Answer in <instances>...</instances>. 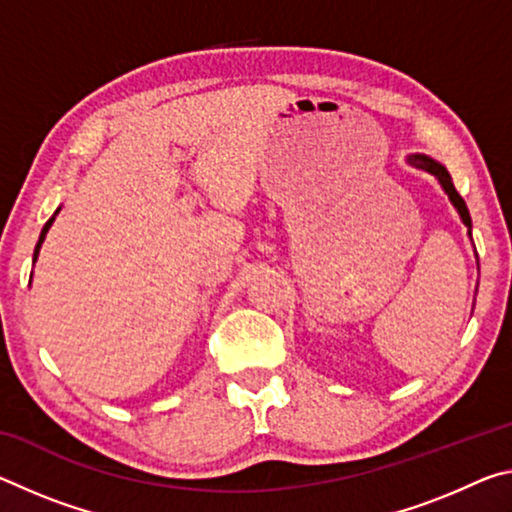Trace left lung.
<instances>
[{
    "label": "left lung",
    "instance_id": "8db88e82",
    "mask_svg": "<svg viewBox=\"0 0 512 512\" xmlns=\"http://www.w3.org/2000/svg\"><path fill=\"white\" fill-rule=\"evenodd\" d=\"M406 160H409L411 167L427 171V173H431L433 178L438 180L440 187H443V192L447 194L449 201H452V205L456 207L458 216H461V221H463V225L467 228V237L472 239V219H470V210H467V205H465V201L461 198V194L456 192V187H454V183H452V176H449V171L443 167V164L436 162L433 158H429V155H422V153H411ZM476 264H479V259H476ZM476 289H479V284H476Z\"/></svg>",
    "mask_w": 512,
    "mask_h": 512
}]
</instances>
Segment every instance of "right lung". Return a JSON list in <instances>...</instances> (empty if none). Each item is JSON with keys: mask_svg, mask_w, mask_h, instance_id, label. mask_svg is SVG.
<instances>
[{"mask_svg": "<svg viewBox=\"0 0 512 512\" xmlns=\"http://www.w3.org/2000/svg\"><path fill=\"white\" fill-rule=\"evenodd\" d=\"M58 212H60V207L58 210L54 212V216H51V219L45 223V228H42V232H40V239H38V244H36V250H33V264L38 262V255H40V248H42V241H45V237H47V232H49V228H51V223L56 221V216H58ZM31 277H33V273H31Z\"/></svg>", "mask_w": 512, "mask_h": 512, "instance_id": "add662e5", "label": "right lung"}]
</instances>
